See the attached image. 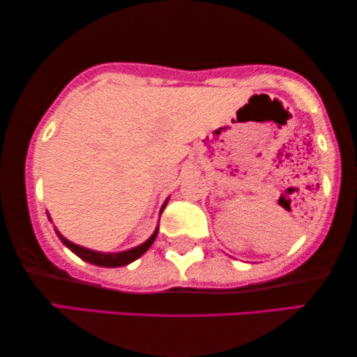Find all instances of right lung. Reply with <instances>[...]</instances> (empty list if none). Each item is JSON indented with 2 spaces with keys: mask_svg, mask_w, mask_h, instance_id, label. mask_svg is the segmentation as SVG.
<instances>
[{
  "mask_svg": "<svg viewBox=\"0 0 357 357\" xmlns=\"http://www.w3.org/2000/svg\"><path fill=\"white\" fill-rule=\"evenodd\" d=\"M156 234H158V229H156L155 232H153V236L148 238L145 243H142V245L135 247V249L120 252V254H102V252L89 250V249H85V247L75 245V243H72L70 241H67V238L62 237L59 232H57V236L61 237V241L64 242L66 245L69 247V249L74 252L75 255H79L80 259H84L85 261H89V264L98 265V267H123V265H128L130 261L137 260L138 257H142L148 249H150L151 243L155 242Z\"/></svg>",
  "mask_w": 357,
  "mask_h": 357,
  "instance_id": "1",
  "label": "right lung"
}]
</instances>
